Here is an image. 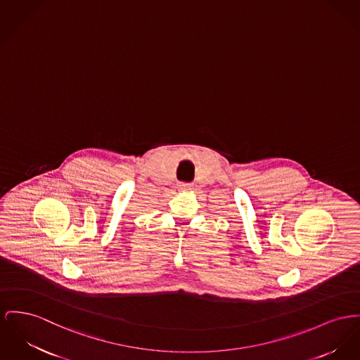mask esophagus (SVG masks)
<instances>
[{
    "label": "esophagus",
    "instance_id": "34e87169",
    "mask_svg": "<svg viewBox=\"0 0 360 360\" xmlns=\"http://www.w3.org/2000/svg\"><path fill=\"white\" fill-rule=\"evenodd\" d=\"M177 187H179L180 191H188V190L192 188L191 184H188V183H179Z\"/></svg>",
    "mask_w": 360,
    "mask_h": 360
}]
</instances>
